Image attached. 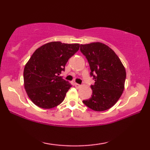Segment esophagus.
Listing matches in <instances>:
<instances>
[{"label": "esophagus", "instance_id": "34e87169", "mask_svg": "<svg viewBox=\"0 0 150 150\" xmlns=\"http://www.w3.org/2000/svg\"><path fill=\"white\" fill-rule=\"evenodd\" d=\"M74 85L76 87H80L81 86V85H79V84H78V83H74Z\"/></svg>", "mask_w": 150, "mask_h": 150}]
</instances>
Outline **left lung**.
<instances>
[{
  "label": "left lung",
  "instance_id": "1",
  "mask_svg": "<svg viewBox=\"0 0 150 150\" xmlns=\"http://www.w3.org/2000/svg\"><path fill=\"white\" fill-rule=\"evenodd\" d=\"M81 51L89 62L95 83L91 85L92 96L83 102L95 111L113 106L122 95L126 72L115 52L106 44L93 42L81 44Z\"/></svg>",
  "mask_w": 150,
  "mask_h": 150
}]
</instances>
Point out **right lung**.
Here are the masks:
<instances>
[{"label":"right lung","mask_w":150,"mask_h":150,"mask_svg":"<svg viewBox=\"0 0 150 150\" xmlns=\"http://www.w3.org/2000/svg\"><path fill=\"white\" fill-rule=\"evenodd\" d=\"M79 47V44L52 42L33 52L24 67V85L28 98L36 106L50 109L64 100L71 85L59 75Z\"/></svg>","instance_id":"add662e5"}]
</instances>
